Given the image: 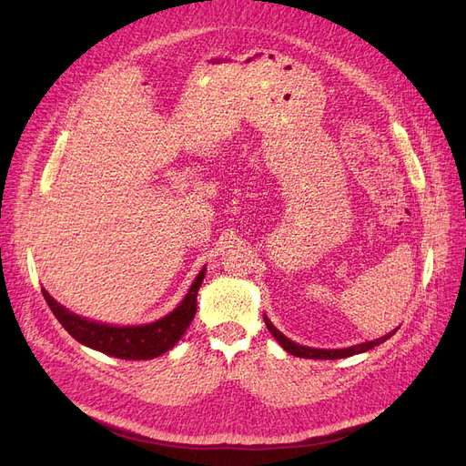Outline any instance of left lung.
Returning <instances> with one entry per match:
<instances>
[{
    "label": "left lung",
    "instance_id": "8db88e82",
    "mask_svg": "<svg viewBox=\"0 0 466 466\" xmlns=\"http://www.w3.org/2000/svg\"><path fill=\"white\" fill-rule=\"evenodd\" d=\"M264 321H266V325H268V330L273 334L275 340H277L279 344H281L289 353H292V356H296V358H306V360H340V358L356 356V353L369 351V350H373L375 346H379V344L386 342V340H388L390 337H392V334L396 332V330H392V332L384 334V337H380V339H377V340L363 342V344H358V346L340 348V350H319V348H308V346H300V344L292 342L290 339H287V337H285V334H283L281 330L273 327V323L266 318V315H264Z\"/></svg>",
    "mask_w": 466,
    "mask_h": 466
}]
</instances>
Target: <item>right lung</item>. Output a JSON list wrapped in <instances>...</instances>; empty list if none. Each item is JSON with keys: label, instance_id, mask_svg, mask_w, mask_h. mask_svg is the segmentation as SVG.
I'll use <instances>...</instances> for the list:
<instances>
[{"label": "right lung", "instance_id": "1", "mask_svg": "<svg viewBox=\"0 0 466 466\" xmlns=\"http://www.w3.org/2000/svg\"><path fill=\"white\" fill-rule=\"evenodd\" d=\"M204 273H207V268L200 269L189 292L185 294L181 304L172 313L164 315L162 319L155 323L136 327H115L89 321L68 311L55 298H51L46 289H42V292L55 318L80 344L120 360H153L174 348L191 325L197 313V294L202 285Z\"/></svg>", "mask_w": 466, "mask_h": 466}]
</instances>
